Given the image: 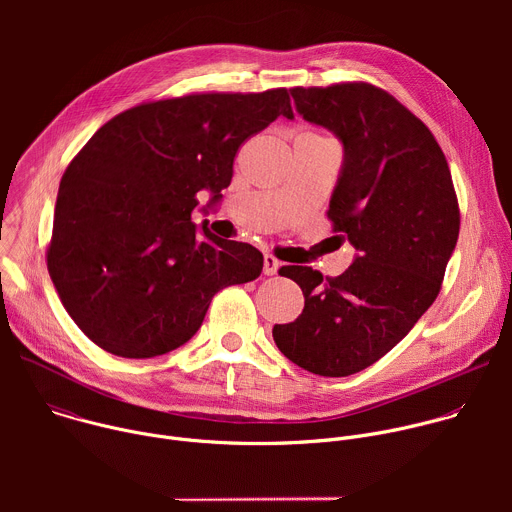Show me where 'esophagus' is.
<instances>
[{
	"mask_svg": "<svg viewBox=\"0 0 512 512\" xmlns=\"http://www.w3.org/2000/svg\"><path fill=\"white\" fill-rule=\"evenodd\" d=\"M279 267H281V263H279L273 255H265V259H263V271H265V275H277Z\"/></svg>",
	"mask_w": 512,
	"mask_h": 512,
	"instance_id": "obj_1",
	"label": "esophagus"
}]
</instances>
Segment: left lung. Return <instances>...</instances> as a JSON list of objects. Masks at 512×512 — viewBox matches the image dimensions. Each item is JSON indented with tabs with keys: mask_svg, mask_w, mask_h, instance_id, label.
I'll list each match as a JSON object with an SVG mask.
<instances>
[{
	"mask_svg": "<svg viewBox=\"0 0 512 512\" xmlns=\"http://www.w3.org/2000/svg\"><path fill=\"white\" fill-rule=\"evenodd\" d=\"M289 93L304 121L342 143L328 218L356 253L338 277L279 269L306 306L273 326V340L314 375L348 377L403 340L440 294L460 233L458 198L435 137L389 93L367 83Z\"/></svg>",
	"mask_w": 512,
	"mask_h": 512,
	"instance_id": "left-lung-1",
	"label": "left lung"
}]
</instances>
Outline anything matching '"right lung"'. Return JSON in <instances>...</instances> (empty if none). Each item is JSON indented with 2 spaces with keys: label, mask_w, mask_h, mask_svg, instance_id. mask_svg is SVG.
Segmentation results:
<instances>
[{
  "label": "right lung",
  "mask_w": 512,
  "mask_h": 512,
  "mask_svg": "<svg viewBox=\"0 0 512 512\" xmlns=\"http://www.w3.org/2000/svg\"><path fill=\"white\" fill-rule=\"evenodd\" d=\"M277 117L285 89L156 101L105 123L66 168L48 273L75 324L103 350L152 358L186 344L223 287L261 275L263 255L192 223L196 194L223 200L241 143Z\"/></svg>",
  "instance_id": "obj_1"
}]
</instances>
